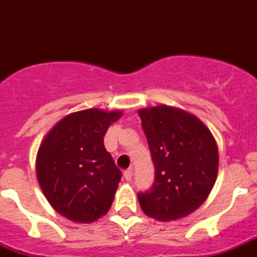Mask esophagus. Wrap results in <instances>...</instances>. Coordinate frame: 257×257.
Wrapping results in <instances>:
<instances>
[{
	"label": "esophagus",
	"mask_w": 257,
	"mask_h": 257,
	"mask_svg": "<svg viewBox=\"0 0 257 257\" xmlns=\"http://www.w3.org/2000/svg\"><path fill=\"white\" fill-rule=\"evenodd\" d=\"M123 176H124V179H126V180H131V179H133V169L130 167V169L124 170Z\"/></svg>",
	"instance_id": "34e87169"
}]
</instances>
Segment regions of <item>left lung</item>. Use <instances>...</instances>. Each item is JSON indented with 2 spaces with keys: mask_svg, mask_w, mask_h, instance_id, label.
<instances>
[{
  "mask_svg": "<svg viewBox=\"0 0 257 257\" xmlns=\"http://www.w3.org/2000/svg\"><path fill=\"white\" fill-rule=\"evenodd\" d=\"M152 161L154 183L138 193L148 216L170 221L188 216L206 201L216 181L217 145L198 118L160 105L140 109Z\"/></svg>",
  "mask_w": 257,
  "mask_h": 257,
  "instance_id": "8db88e82",
  "label": "left lung"
}]
</instances>
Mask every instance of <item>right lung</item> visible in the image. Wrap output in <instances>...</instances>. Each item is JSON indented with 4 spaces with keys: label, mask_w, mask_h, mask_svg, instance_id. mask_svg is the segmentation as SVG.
<instances>
[{
    "label": "right lung",
    "mask_w": 257,
    "mask_h": 257,
    "mask_svg": "<svg viewBox=\"0 0 257 257\" xmlns=\"http://www.w3.org/2000/svg\"><path fill=\"white\" fill-rule=\"evenodd\" d=\"M121 112L86 109L63 118L37 154L40 187L54 210L77 222H91L112 206L122 172L104 147Z\"/></svg>",
    "instance_id": "1"
}]
</instances>
